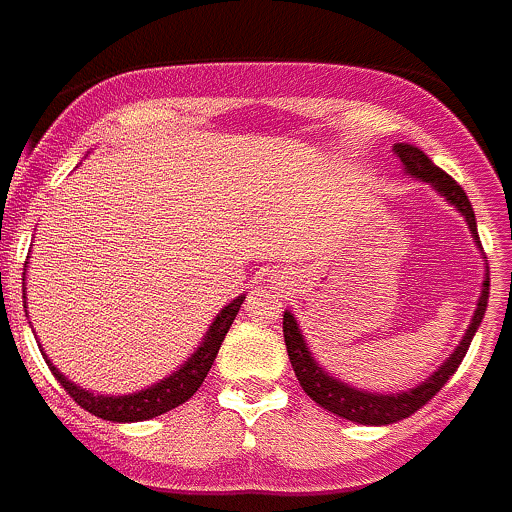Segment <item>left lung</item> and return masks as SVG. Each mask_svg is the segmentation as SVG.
<instances>
[{
    "mask_svg": "<svg viewBox=\"0 0 512 512\" xmlns=\"http://www.w3.org/2000/svg\"><path fill=\"white\" fill-rule=\"evenodd\" d=\"M394 154L400 157V162L405 165V173H408L411 179L433 184V190H438V195H444L449 204L455 206L460 215L466 217L471 237L480 242L477 220H474V209H471L469 204V195L463 192V187H460L458 181L452 179L449 173H444L438 165H433V159L427 157L424 151L408 146V143H397V146H394ZM488 286H491V278L485 275L480 300H477V311H474V317H471V325L466 328V336H463L458 347H455V353L449 355L447 361L438 366L436 372L424 380L422 386H416V389L411 391H400V394L361 391L353 389V386H347L342 380L331 378V375L314 361V355H311V350L306 347L303 333L297 328L295 317H292L289 311H284L286 353H289V361H292V369H295L300 386H303V391H306L308 397L317 402V405H322L325 411L336 413V416H342V419H350V422L394 424L400 422V419H408L411 413H416L422 408L424 402L433 400L438 391L444 389V383L458 372L460 361H463V355L469 350L471 339H474V333H477L482 317H485V308H488Z\"/></svg>",
    "mask_w": 512,
    "mask_h": 512,
    "instance_id": "obj_1",
    "label": "left lung"
}]
</instances>
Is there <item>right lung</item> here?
Returning a JSON list of instances; mask_svg holds the SVG:
<instances>
[{
  "mask_svg": "<svg viewBox=\"0 0 512 512\" xmlns=\"http://www.w3.org/2000/svg\"><path fill=\"white\" fill-rule=\"evenodd\" d=\"M242 300H245V297L231 300V303L217 314L215 322H212L209 331H206L204 342L198 344V350H195L170 378L159 380L154 386L137 391V394H123V397L90 394V391L79 389L76 383H71L63 372H57V366H52V361H46V364L52 369V375L57 378V383L74 397V402H79V405H82L85 411L93 413V416L107 419V422H143V419H154L159 413H168L173 411V408H179L181 402H187L195 391L201 389V383H204V378L209 375V369L215 364L217 350H220V344L226 339L231 322H234V317L239 314Z\"/></svg>",
  "mask_w": 512,
  "mask_h": 512,
  "instance_id": "right-lung-1",
  "label": "right lung"
}]
</instances>
